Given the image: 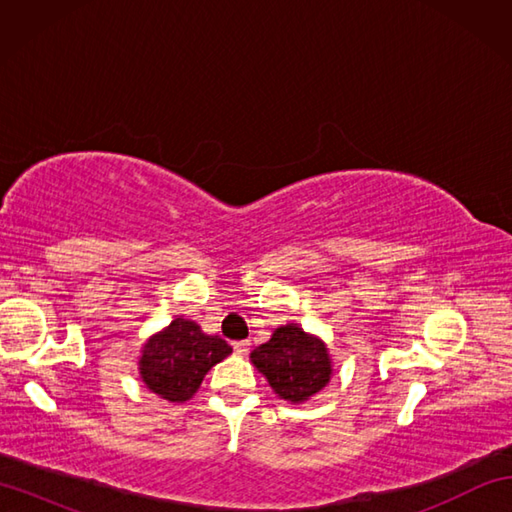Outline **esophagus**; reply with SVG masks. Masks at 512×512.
Returning <instances> with one entry per match:
<instances>
[{
  "label": "esophagus",
  "mask_w": 512,
  "mask_h": 512,
  "mask_svg": "<svg viewBox=\"0 0 512 512\" xmlns=\"http://www.w3.org/2000/svg\"><path fill=\"white\" fill-rule=\"evenodd\" d=\"M233 350H235V354L244 356V354H248V350H250V343H248V341H235V343H233Z\"/></svg>",
  "instance_id": "1"
}]
</instances>
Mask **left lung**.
Returning a JSON list of instances; mask_svg holds the SVG:
<instances>
[{
    "label": "left lung",
    "mask_w": 512,
    "mask_h": 512,
    "mask_svg": "<svg viewBox=\"0 0 512 512\" xmlns=\"http://www.w3.org/2000/svg\"><path fill=\"white\" fill-rule=\"evenodd\" d=\"M250 361L279 398L295 405L319 394L332 376L328 347L319 336L303 332L297 323L277 328L268 343L250 352Z\"/></svg>",
    "instance_id": "left-lung-1"
}]
</instances>
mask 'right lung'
Segmentation results:
<instances>
[{
    "label": "right lung",
    "instance_id": "right-lung-1",
    "mask_svg": "<svg viewBox=\"0 0 512 512\" xmlns=\"http://www.w3.org/2000/svg\"><path fill=\"white\" fill-rule=\"evenodd\" d=\"M231 352V345L220 336L204 334L195 321L173 319L143 345L140 378L160 398L184 402L193 398L206 372Z\"/></svg>",
    "mask_w": 512,
    "mask_h": 512
}]
</instances>
